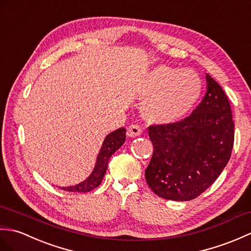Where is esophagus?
<instances>
[{
  "label": "esophagus",
  "mask_w": 251,
  "mask_h": 251,
  "mask_svg": "<svg viewBox=\"0 0 251 251\" xmlns=\"http://www.w3.org/2000/svg\"><path fill=\"white\" fill-rule=\"evenodd\" d=\"M142 133V127L140 126H136V125H132L129 127H127L126 130V135L129 137H136V136H140Z\"/></svg>",
  "instance_id": "34e87169"
}]
</instances>
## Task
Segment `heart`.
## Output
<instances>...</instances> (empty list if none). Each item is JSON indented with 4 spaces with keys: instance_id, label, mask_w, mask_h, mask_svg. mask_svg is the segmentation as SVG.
<instances>
[{
    "instance_id": "1",
    "label": "heart",
    "mask_w": 251,
    "mask_h": 251,
    "mask_svg": "<svg viewBox=\"0 0 251 251\" xmlns=\"http://www.w3.org/2000/svg\"><path fill=\"white\" fill-rule=\"evenodd\" d=\"M137 89L144 99L145 118L169 125L185 118L196 106L202 93V80L190 69L160 64L144 75Z\"/></svg>"
}]
</instances>
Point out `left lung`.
Instances as JSON below:
<instances>
[{
  "label": "left lung",
  "mask_w": 251,
  "mask_h": 251,
  "mask_svg": "<svg viewBox=\"0 0 251 251\" xmlns=\"http://www.w3.org/2000/svg\"><path fill=\"white\" fill-rule=\"evenodd\" d=\"M206 90L202 102L187 118L148 127L153 153L145 177L160 198L180 202L196 199L229 162L234 143L229 100L208 74Z\"/></svg>",
  "instance_id": "left-lung-1"
}]
</instances>
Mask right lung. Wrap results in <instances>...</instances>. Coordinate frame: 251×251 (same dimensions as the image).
Masks as SVG:
<instances>
[{"instance_id": "1", "label": "right lung", "mask_w": 251, "mask_h": 251, "mask_svg": "<svg viewBox=\"0 0 251 251\" xmlns=\"http://www.w3.org/2000/svg\"><path fill=\"white\" fill-rule=\"evenodd\" d=\"M126 141V129L125 127H119L113 132H110L106 135L102 144V147L100 149V152L97 157V162L94 165L92 173L87 179L77 183L75 186L70 187H61L62 190L69 192H90L93 189L100 186L102 182L105 173L107 170L108 161L117 150H118Z\"/></svg>"}]
</instances>
